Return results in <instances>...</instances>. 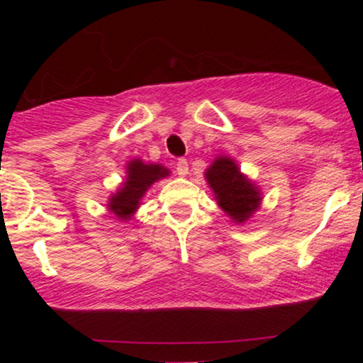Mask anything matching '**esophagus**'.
I'll list each match as a JSON object with an SVG mask.
<instances>
[{"label":"esophagus","instance_id":"1","mask_svg":"<svg viewBox=\"0 0 363 363\" xmlns=\"http://www.w3.org/2000/svg\"><path fill=\"white\" fill-rule=\"evenodd\" d=\"M176 170H177V174L181 177L187 176V172H189V167H187V160H186V158H179L177 164H176Z\"/></svg>","mask_w":363,"mask_h":363}]
</instances>
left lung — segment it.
<instances>
[{
  "label": "left lung",
  "instance_id": "obj_1",
  "mask_svg": "<svg viewBox=\"0 0 363 363\" xmlns=\"http://www.w3.org/2000/svg\"><path fill=\"white\" fill-rule=\"evenodd\" d=\"M208 184L216 194V201L222 210L235 222H244L259 205L257 189L237 169L230 158L220 157L206 170Z\"/></svg>",
  "mask_w": 363,
  "mask_h": 363
}]
</instances>
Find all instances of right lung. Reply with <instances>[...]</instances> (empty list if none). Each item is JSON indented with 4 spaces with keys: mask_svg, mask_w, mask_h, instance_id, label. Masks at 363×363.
<instances>
[{
    "mask_svg": "<svg viewBox=\"0 0 363 363\" xmlns=\"http://www.w3.org/2000/svg\"><path fill=\"white\" fill-rule=\"evenodd\" d=\"M169 176V170L162 165L143 164L141 160H133L128 165V179L123 187L111 198L109 210L119 218H128L135 213L140 205L141 196L158 179Z\"/></svg>",
    "mask_w": 363,
    "mask_h": 363,
    "instance_id": "obj_1",
    "label": "right lung"
}]
</instances>
